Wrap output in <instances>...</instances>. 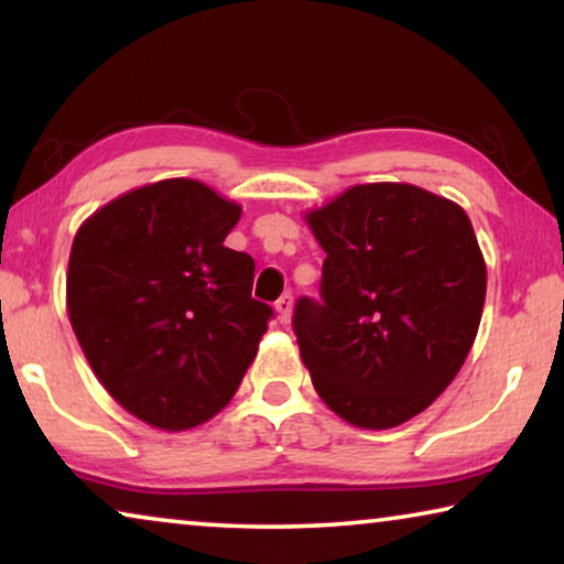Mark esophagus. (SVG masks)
Wrapping results in <instances>:
<instances>
[{
	"label": "esophagus",
	"mask_w": 564,
	"mask_h": 564,
	"mask_svg": "<svg viewBox=\"0 0 564 564\" xmlns=\"http://www.w3.org/2000/svg\"><path fill=\"white\" fill-rule=\"evenodd\" d=\"M274 311H276V318H280L282 323L290 321V313H292V295H290V292H284V295L276 300Z\"/></svg>",
	"instance_id": "obj_1"
}]
</instances>
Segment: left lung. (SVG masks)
Returning <instances> with one entry per match:
<instances>
[{
    "label": "left lung",
    "mask_w": 564,
    "mask_h": 564,
    "mask_svg": "<svg viewBox=\"0 0 564 564\" xmlns=\"http://www.w3.org/2000/svg\"><path fill=\"white\" fill-rule=\"evenodd\" d=\"M307 226L326 251L321 300L292 315L300 357L330 411L392 429L465 365L485 305V259L452 199L413 184H357Z\"/></svg>",
    "instance_id": "obj_1"
}]
</instances>
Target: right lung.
Segmentation results:
<instances>
[{
  "instance_id": "add662e5",
  "label": "right lung",
  "mask_w": 564,
  "mask_h": 564,
  "mask_svg": "<svg viewBox=\"0 0 564 564\" xmlns=\"http://www.w3.org/2000/svg\"><path fill=\"white\" fill-rule=\"evenodd\" d=\"M241 207L164 180L97 210L74 238L66 307L82 351L128 413L164 431L236 395L274 311L251 297L253 259L223 246Z\"/></svg>"
}]
</instances>
